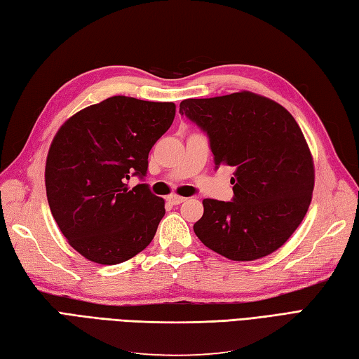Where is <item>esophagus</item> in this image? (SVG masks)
Masks as SVG:
<instances>
[{"mask_svg": "<svg viewBox=\"0 0 359 359\" xmlns=\"http://www.w3.org/2000/svg\"><path fill=\"white\" fill-rule=\"evenodd\" d=\"M168 202L172 203V205H180V203L185 202V197L177 196V194H171V196H168Z\"/></svg>", "mask_w": 359, "mask_h": 359, "instance_id": "1", "label": "esophagus"}]
</instances>
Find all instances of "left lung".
Wrapping results in <instances>:
<instances>
[{
  "label": "left lung",
  "instance_id": "left-lung-1",
  "mask_svg": "<svg viewBox=\"0 0 359 359\" xmlns=\"http://www.w3.org/2000/svg\"><path fill=\"white\" fill-rule=\"evenodd\" d=\"M179 111L210 137L215 168L236 171L232 202L205 198L196 236L234 262L277 251L303 222L315 183L311 149L294 116L251 91L185 99Z\"/></svg>",
  "mask_w": 359,
  "mask_h": 359
}]
</instances>
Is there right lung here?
Returning a JSON list of instances; mask_svg holds the SVG:
<instances>
[{
	"mask_svg": "<svg viewBox=\"0 0 359 359\" xmlns=\"http://www.w3.org/2000/svg\"><path fill=\"white\" fill-rule=\"evenodd\" d=\"M172 102L113 96L73 114L57 130L46 162L50 211L70 246L87 260L118 264L151 243L165 200L144 179L148 154L171 127Z\"/></svg>",
	"mask_w": 359,
	"mask_h": 359,
	"instance_id": "right-lung-1",
	"label": "right lung"
}]
</instances>
